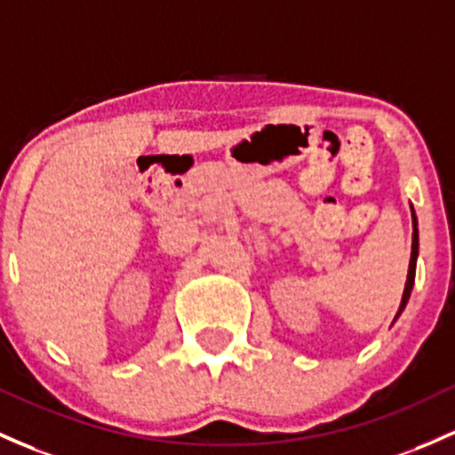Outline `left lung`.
<instances>
[{
  "label": "left lung",
  "mask_w": 455,
  "mask_h": 455,
  "mask_svg": "<svg viewBox=\"0 0 455 455\" xmlns=\"http://www.w3.org/2000/svg\"><path fill=\"white\" fill-rule=\"evenodd\" d=\"M412 227H414V233H412V257H410L408 281H405L403 299H401V307H399V312H396V318H399V314L403 312V309H405V305H408V299H410V294H412L414 275H417V257H419V228H417V215H414V209H412ZM396 318H395V320H396Z\"/></svg>",
  "instance_id": "1"
}]
</instances>
